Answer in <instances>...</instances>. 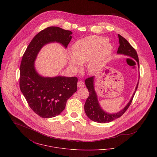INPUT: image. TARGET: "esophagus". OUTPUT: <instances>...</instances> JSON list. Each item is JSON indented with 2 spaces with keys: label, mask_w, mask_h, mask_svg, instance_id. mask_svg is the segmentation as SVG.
Returning a JSON list of instances; mask_svg holds the SVG:
<instances>
[{
  "label": "esophagus",
  "mask_w": 157,
  "mask_h": 157,
  "mask_svg": "<svg viewBox=\"0 0 157 157\" xmlns=\"http://www.w3.org/2000/svg\"><path fill=\"white\" fill-rule=\"evenodd\" d=\"M85 86V83L82 81H78L77 83V87L78 88H83Z\"/></svg>",
  "instance_id": "1"
}]
</instances>
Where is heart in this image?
Listing matches in <instances>:
<instances>
[{"mask_svg": "<svg viewBox=\"0 0 157 157\" xmlns=\"http://www.w3.org/2000/svg\"><path fill=\"white\" fill-rule=\"evenodd\" d=\"M113 46L108 39L99 36H90L83 38L72 46V54H69L67 62L74 71L80 69V65L88 62L90 73H95L108 60L113 51Z\"/></svg>", "mask_w": 157, "mask_h": 157, "instance_id": "1", "label": "heart"}]
</instances>
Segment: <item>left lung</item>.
I'll return each instance as SVG.
<instances>
[{"label":"left lung","mask_w":157,"mask_h":157,"mask_svg":"<svg viewBox=\"0 0 157 157\" xmlns=\"http://www.w3.org/2000/svg\"><path fill=\"white\" fill-rule=\"evenodd\" d=\"M120 46L118 47V51L117 52V54L124 55L131 58H132L137 62L138 67L139 68V60L137 53L134 48L130 45L128 41L125 39L123 37L118 34ZM94 80L95 77L93 76L85 80V85L86 88L88 89L90 95L87 98L85 104V111L88 116V117L91 120L100 123H106L113 121L114 120L120 117L124 112L128 109L129 106L131 104L135 93L137 90L138 82L136 85L134 92L127 105L121 110L116 113H108L104 111L101 107L100 103L98 100L97 94L95 90L94 86ZM139 81V80H138Z\"/></svg>","instance_id":"obj_1"}]
</instances>
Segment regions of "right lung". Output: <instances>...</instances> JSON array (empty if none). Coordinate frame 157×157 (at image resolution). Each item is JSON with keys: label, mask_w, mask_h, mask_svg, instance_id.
Returning <instances> with one entry per match:
<instances>
[{"label": "right lung", "mask_w": 157, "mask_h": 157, "mask_svg": "<svg viewBox=\"0 0 157 157\" xmlns=\"http://www.w3.org/2000/svg\"><path fill=\"white\" fill-rule=\"evenodd\" d=\"M72 33L57 26H50L36 34L28 46L20 67V89L31 109L39 116L48 118L60 114L67 99L77 91V77H44L35 67L41 49L51 43H58L65 48Z\"/></svg>", "instance_id": "right-lung-1"}]
</instances>
